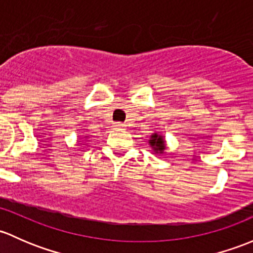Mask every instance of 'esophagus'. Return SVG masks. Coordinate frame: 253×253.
Masks as SVG:
<instances>
[{
	"label": "esophagus",
	"instance_id": "34e87169",
	"mask_svg": "<svg viewBox=\"0 0 253 253\" xmlns=\"http://www.w3.org/2000/svg\"><path fill=\"white\" fill-rule=\"evenodd\" d=\"M114 126H116L117 127H123L124 124L123 123H116V124H114Z\"/></svg>",
	"mask_w": 253,
	"mask_h": 253
}]
</instances>
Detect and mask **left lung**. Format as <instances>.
Here are the masks:
<instances>
[{"mask_svg":"<svg viewBox=\"0 0 253 253\" xmlns=\"http://www.w3.org/2000/svg\"><path fill=\"white\" fill-rule=\"evenodd\" d=\"M148 144L151 145V147L153 148L156 153H163L166 148V142H165V137L162 135H158L157 132H155L153 135H151V139L148 141Z\"/></svg>","mask_w":253,"mask_h":253,"instance_id":"8db88e82","label":"left lung"}]
</instances>
